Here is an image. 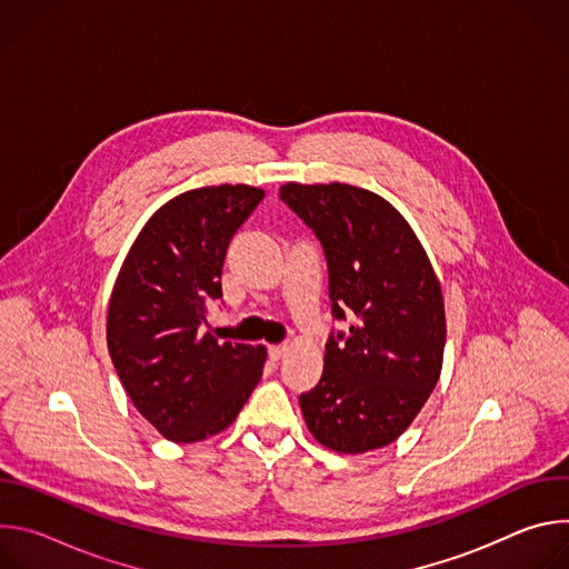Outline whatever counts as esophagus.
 I'll return each instance as SVG.
<instances>
[{"label":"esophagus","instance_id":"obj_1","mask_svg":"<svg viewBox=\"0 0 569 569\" xmlns=\"http://www.w3.org/2000/svg\"><path fill=\"white\" fill-rule=\"evenodd\" d=\"M286 351H288V347L286 345H277V347H270V360L272 362H279L283 356H286Z\"/></svg>","mask_w":569,"mask_h":569}]
</instances>
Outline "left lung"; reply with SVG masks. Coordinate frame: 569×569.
I'll return each mask as SVG.
<instances>
[{
	"instance_id": "left-lung-1",
	"label": "left lung",
	"mask_w": 569,
	"mask_h": 569,
	"mask_svg": "<svg viewBox=\"0 0 569 569\" xmlns=\"http://www.w3.org/2000/svg\"><path fill=\"white\" fill-rule=\"evenodd\" d=\"M281 200L317 233L329 261L333 315L358 317L331 338L323 373L299 396L306 428L340 455L396 441L439 382L446 308L410 222L382 196L345 184L286 182Z\"/></svg>"
}]
</instances>
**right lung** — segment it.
<instances>
[{"label": "right lung", "mask_w": 569, "mask_h": 569, "mask_svg": "<svg viewBox=\"0 0 569 569\" xmlns=\"http://www.w3.org/2000/svg\"><path fill=\"white\" fill-rule=\"evenodd\" d=\"M266 191L218 184L184 191L141 227L108 303V351L137 412L169 441L227 430L261 380L263 345L204 331L231 236Z\"/></svg>", "instance_id": "1"}]
</instances>
